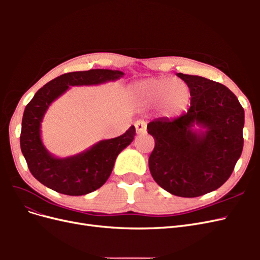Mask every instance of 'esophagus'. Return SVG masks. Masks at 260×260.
Here are the masks:
<instances>
[{"label":"esophagus","mask_w":260,"mask_h":260,"mask_svg":"<svg viewBox=\"0 0 260 260\" xmlns=\"http://www.w3.org/2000/svg\"><path fill=\"white\" fill-rule=\"evenodd\" d=\"M135 125H136V130H137L138 135L146 132V121L145 120H138Z\"/></svg>","instance_id":"obj_1"}]
</instances>
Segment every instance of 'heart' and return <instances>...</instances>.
I'll return each instance as SVG.
<instances>
[{
	"mask_svg": "<svg viewBox=\"0 0 260 260\" xmlns=\"http://www.w3.org/2000/svg\"><path fill=\"white\" fill-rule=\"evenodd\" d=\"M131 92L149 103L160 102L162 112L168 116L182 114L191 102V90L188 85L182 80L171 78L137 82L131 86Z\"/></svg>",
	"mask_w": 260,
	"mask_h": 260,
	"instance_id": "obj_1",
	"label": "heart"
}]
</instances>
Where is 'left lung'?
I'll return each mask as SVG.
<instances>
[{
  "mask_svg": "<svg viewBox=\"0 0 260 260\" xmlns=\"http://www.w3.org/2000/svg\"><path fill=\"white\" fill-rule=\"evenodd\" d=\"M191 90V106L175 119L147 124L155 140L148 167L155 182L181 198L217 190L230 178L243 149L244 109L225 85L177 74ZM198 124L204 132H193Z\"/></svg>",
  "mask_w": 260,
  "mask_h": 260,
  "instance_id": "1",
  "label": "left lung"
}]
</instances>
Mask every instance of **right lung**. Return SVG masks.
<instances>
[{"instance_id": "1", "label": "right lung", "mask_w": 260, "mask_h": 260, "mask_svg": "<svg viewBox=\"0 0 260 260\" xmlns=\"http://www.w3.org/2000/svg\"><path fill=\"white\" fill-rule=\"evenodd\" d=\"M122 76V72L111 69L68 73L51 80L35 94L23 112L20 148L30 172L39 182L53 191L72 196L91 193L106 182L118 154L135 139L133 125L122 136L100 141L88 151L67 158H57L46 151L40 128L46 109L69 86L100 84Z\"/></svg>"}]
</instances>
